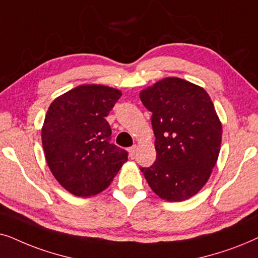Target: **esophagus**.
<instances>
[{
	"label": "esophagus",
	"instance_id": "obj_1",
	"mask_svg": "<svg viewBox=\"0 0 258 258\" xmlns=\"http://www.w3.org/2000/svg\"><path fill=\"white\" fill-rule=\"evenodd\" d=\"M137 150H138V146H137V145L132 146V147H130V149H128L130 157H131V158L135 157V156H136V153H137Z\"/></svg>",
	"mask_w": 258,
	"mask_h": 258
}]
</instances>
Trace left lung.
Segmentation results:
<instances>
[{
	"mask_svg": "<svg viewBox=\"0 0 258 258\" xmlns=\"http://www.w3.org/2000/svg\"><path fill=\"white\" fill-rule=\"evenodd\" d=\"M152 113L157 159L142 172L161 199L183 202L207 184L217 163L222 122L208 92L180 78H164L139 93Z\"/></svg>",
	"mask_w": 258,
	"mask_h": 258,
	"instance_id": "left-lung-1",
	"label": "left lung"
}]
</instances>
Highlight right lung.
Instances as JSON below:
<instances>
[{"label":"right lung","mask_w":258,"mask_h":258,"mask_svg":"<svg viewBox=\"0 0 258 258\" xmlns=\"http://www.w3.org/2000/svg\"><path fill=\"white\" fill-rule=\"evenodd\" d=\"M121 91L81 85L54 99L44 116L41 138L55 179L78 197L100 194L127 161L125 150L109 143L106 116Z\"/></svg>","instance_id":"obj_1"}]
</instances>
